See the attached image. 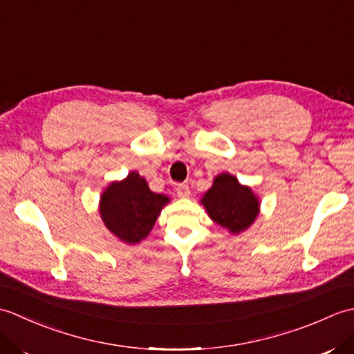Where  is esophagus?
I'll return each mask as SVG.
<instances>
[{
  "instance_id": "obj_1",
  "label": "esophagus",
  "mask_w": 354,
  "mask_h": 354,
  "mask_svg": "<svg viewBox=\"0 0 354 354\" xmlns=\"http://www.w3.org/2000/svg\"><path fill=\"white\" fill-rule=\"evenodd\" d=\"M176 193H178L179 198H189V196H190L189 185H187V184H179V185L176 187Z\"/></svg>"
}]
</instances>
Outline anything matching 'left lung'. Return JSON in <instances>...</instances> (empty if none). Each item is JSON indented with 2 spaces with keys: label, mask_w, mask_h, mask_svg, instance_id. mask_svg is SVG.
<instances>
[{
  "label": "left lung",
  "mask_w": 354,
  "mask_h": 354,
  "mask_svg": "<svg viewBox=\"0 0 354 354\" xmlns=\"http://www.w3.org/2000/svg\"><path fill=\"white\" fill-rule=\"evenodd\" d=\"M202 204L216 223L231 232L246 230L259 214V201L250 187L240 185L230 173H222L214 179Z\"/></svg>",
  "instance_id": "1"
}]
</instances>
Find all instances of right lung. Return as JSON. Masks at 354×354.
Listing matches in <instances>:
<instances>
[{"mask_svg": "<svg viewBox=\"0 0 354 354\" xmlns=\"http://www.w3.org/2000/svg\"><path fill=\"white\" fill-rule=\"evenodd\" d=\"M169 198L150 192L145 178L131 171L124 181L112 183L100 199L106 228L126 243H138L155 225Z\"/></svg>", "mask_w": 354, "mask_h": 354, "instance_id": "right-lung-1", "label": "right lung"}]
</instances>
